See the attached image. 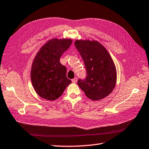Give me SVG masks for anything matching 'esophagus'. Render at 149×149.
I'll return each mask as SVG.
<instances>
[{
  "instance_id": "esophagus-1",
  "label": "esophagus",
  "mask_w": 149,
  "mask_h": 149,
  "mask_svg": "<svg viewBox=\"0 0 149 149\" xmlns=\"http://www.w3.org/2000/svg\"><path fill=\"white\" fill-rule=\"evenodd\" d=\"M77 77H75L74 79L72 80V82L73 83H76V82H77Z\"/></svg>"
}]
</instances>
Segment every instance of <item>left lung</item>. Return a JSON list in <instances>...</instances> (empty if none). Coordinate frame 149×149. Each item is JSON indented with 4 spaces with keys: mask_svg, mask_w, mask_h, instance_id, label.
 I'll return each mask as SVG.
<instances>
[{
    "mask_svg": "<svg viewBox=\"0 0 149 149\" xmlns=\"http://www.w3.org/2000/svg\"><path fill=\"white\" fill-rule=\"evenodd\" d=\"M75 46L83 59L87 73L85 79H79L78 86L91 100H102L116 85V70L112 58L97 41L76 40Z\"/></svg>",
    "mask_w": 149,
    "mask_h": 149,
    "instance_id": "8db88e82",
    "label": "left lung"
}]
</instances>
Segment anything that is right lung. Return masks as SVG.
<instances>
[{"mask_svg":"<svg viewBox=\"0 0 149 149\" xmlns=\"http://www.w3.org/2000/svg\"><path fill=\"white\" fill-rule=\"evenodd\" d=\"M72 43L70 39L54 38L37 53L32 64L31 79L34 89L41 97L54 101L72 82L66 76V67L60 62V56Z\"/></svg>","mask_w":149,"mask_h":149,"instance_id":"obj_1","label":"right lung"}]
</instances>
